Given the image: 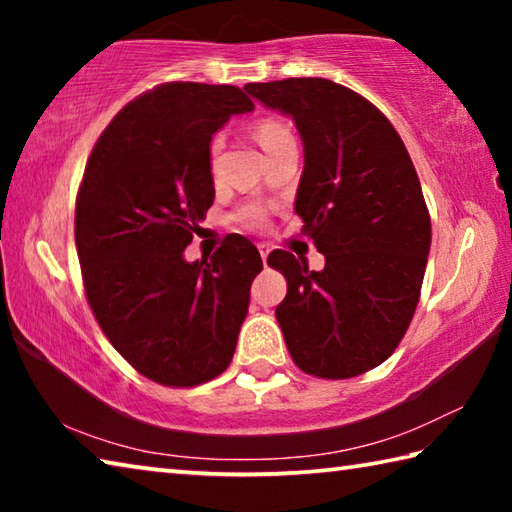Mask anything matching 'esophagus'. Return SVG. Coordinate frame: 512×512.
I'll use <instances>...</instances> for the list:
<instances>
[{
    "label": "esophagus",
    "instance_id": "esophagus-1",
    "mask_svg": "<svg viewBox=\"0 0 512 512\" xmlns=\"http://www.w3.org/2000/svg\"><path fill=\"white\" fill-rule=\"evenodd\" d=\"M257 250H259V255H262V259L266 262V257H268V253H271V248H268L266 244H257Z\"/></svg>",
    "mask_w": 512,
    "mask_h": 512
}]
</instances>
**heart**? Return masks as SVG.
I'll return each instance as SVG.
<instances>
[{"label":"heart","instance_id":"heart-1","mask_svg":"<svg viewBox=\"0 0 512 512\" xmlns=\"http://www.w3.org/2000/svg\"><path fill=\"white\" fill-rule=\"evenodd\" d=\"M255 137H257L259 146H262V149L268 155V153H273L275 149H280L282 144L291 142L293 133H291V128L280 119H262L255 126ZM219 151H221V137H214L212 144H210V167L212 169L216 167V158H219ZM235 219L239 223L248 225V228H257V225L264 223L266 210L262 205H246L235 214Z\"/></svg>","mask_w":512,"mask_h":512}]
</instances>
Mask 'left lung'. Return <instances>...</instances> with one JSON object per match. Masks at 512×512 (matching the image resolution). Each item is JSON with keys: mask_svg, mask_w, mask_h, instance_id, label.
Instances as JSON below:
<instances>
[{"mask_svg": "<svg viewBox=\"0 0 512 512\" xmlns=\"http://www.w3.org/2000/svg\"><path fill=\"white\" fill-rule=\"evenodd\" d=\"M244 90L298 128L296 214L325 255L323 271L289 250L268 255L287 277L275 318L291 359L320 379L363 375L400 345L427 268L431 219L409 151L384 112L345 85L284 79Z\"/></svg>", "mask_w": 512, "mask_h": 512, "instance_id": "8db88e82", "label": "left lung"}]
</instances>
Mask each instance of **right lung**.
Instances as JSON below:
<instances>
[{
	"label": "right lung",
	"instance_id": "obj_1",
	"mask_svg": "<svg viewBox=\"0 0 512 512\" xmlns=\"http://www.w3.org/2000/svg\"><path fill=\"white\" fill-rule=\"evenodd\" d=\"M253 108L235 85L162 83L117 112L85 164L74 219L85 298L155 384H205L235 354L259 250L228 235L210 259L183 253L214 203L212 135Z\"/></svg>",
	"mask_w": 512,
	"mask_h": 512
}]
</instances>
